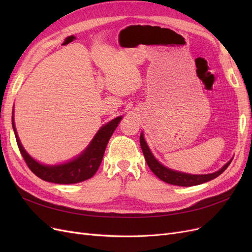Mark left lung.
<instances>
[{
    "label": "left lung",
    "mask_w": 252,
    "mask_h": 252,
    "mask_svg": "<svg viewBox=\"0 0 252 252\" xmlns=\"http://www.w3.org/2000/svg\"><path fill=\"white\" fill-rule=\"evenodd\" d=\"M140 144H141V148L144 154L145 159H146L147 165L150 168V170L154 172L159 180H162L163 182L168 183V184H171V185L190 187V186L203 184V183L216 179L220 173H223L232 161V159H230V161L226 165H224L219 171L210 173V174L183 173V172L171 170L169 168H167V167L163 166L162 164H159L150 152V149L148 148L146 142L144 140L143 133H141V136H140Z\"/></svg>",
    "instance_id": "left-lung-1"
}]
</instances>
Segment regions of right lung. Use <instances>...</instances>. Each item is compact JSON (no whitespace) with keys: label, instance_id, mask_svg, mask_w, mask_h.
I'll list each match as a JSON object with an SVG mask.
<instances>
[{"label":"right lung","instance_id":"right-lung-1","mask_svg":"<svg viewBox=\"0 0 252 252\" xmlns=\"http://www.w3.org/2000/svg\"><path fill=\"white\" fill-rule=\"evenodd\" d=\"M121 120L122 117L116 118L110 121L108 124L103 126L100 130L97 131V133L95 134L94 140L91 141L86 150L77 158H74L72 161L66 164L57 166L42 165L40 163H37L35 159H33L27 154L19 140L16 127H14L13 117L12 128L14 134H16V140L21 155L23 158H24V161L26 162L28 168L32 170L36 177H39L40 179L46 182L56 183V184H75V183H80L93 178L94 173L97 171L98 167H100L102 163L107 143L113 131L116 130V128L119 125Z\"/></svg>","mask_w":252,"mask_h":252}]
</instances>
